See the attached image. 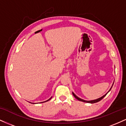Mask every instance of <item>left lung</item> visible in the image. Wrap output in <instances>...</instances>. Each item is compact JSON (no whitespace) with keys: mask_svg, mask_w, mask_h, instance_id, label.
<instances>
[{"mask_svg":"<svg viewBox=\"0 0 126 126\" xmlns=\"http://www.w3.org/2000/svg\"><path fill=\"white\" fill-rule=\"evenodd\" d=\"M113 84H114V83H113ZM112 88V87H111ZM111 89H110V91L111 90ZM109 91H108V92H109ZM108 92L106 94H105L104 95H103V96H101V98H98V99H94V100H91V101H86V100H84V99H81V98H79V97H78L77 96H76V95L74 93H73V92H72V94H73V96H75V98H76V99H78V100H79V101H82V102H87V103H91V104H94V103H96V102H99V101H101V99H102V98H103L104 97V96H105V95H106L107 94H108Z\"/></svg>","mask_w":126,"mask_h":126,"instance_id":"1","label":"left lung"}]
</instances>
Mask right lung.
Masks as SVG:
<instances>
[{"mask_svg":"<svg viewBox=\"0 0 126 126\" xmlns=\"http://www.w3.org/2000/svg\"><path fill=\"white\" fill-rule=\"evenodd\" d=\"M51 98H52V97H51V98H50V99H48V100H47V101H49V100H50V99H51ZM46 101H44V102H46Z\"/></svg>","mask_w":126,"mask_h":126,"instance_id":"1","label":"right lung"}]
</instances>
